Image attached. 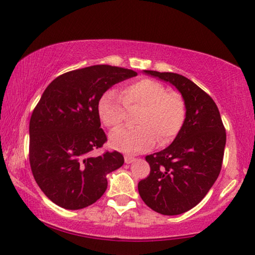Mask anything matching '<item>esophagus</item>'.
Wrapping results in <instances>:
<instances>
[{"mask_svg":"<svg viewBox=\"0 0 255 255\" xmlns=\"http://www.w3.org/2000/svg\"><path fill=\"white\" fill-rule=\"evenodd\" d=\"M135 158L133 156H131V155H125L124 156V161L125 163H131V162H133Z\"/></svg>","mask_w":255,"mask_h":255,"instance_id":"34e87169","label":"esophagus"}]
</instances>
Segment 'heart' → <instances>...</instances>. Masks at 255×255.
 Wrapping results in <instances>:
<instances>
[{
  "label": "heart",
  "instance_id": "1",
  "mask_svg": "<svg viewBox=\"0 0 255 255\" xmlns=\"http://www.w3.org/2000/svg\"><path fill=\"white\" fill-rule=\"evenodd\" d=\"M122 101L121 102L120 100ZM139 109L135 128H119L109 136L110 145L124 152L139 153L153 148L155 143L167 145L182 130L186 119V103L177 91H168L157 80L142 78L121 90L106 91L98 101V115L108 128L123 123L125 109Z\"/></svg>",
  "mask_w": 255,
  "mask_h": 255
}]
</instances>
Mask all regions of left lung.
I'll use <instances>...</instances> for the list:
<instances>
[{
    "label": "left lung",
    "instance_id": "8db88e82",
    "mask_svg": "<svg viewBox=\"0 0 255 255\" xmlns=\"http://www.w3.org/2000/svg\"><path fill=\"white\" fill-rule=\"evenodd\" d=\"M176 86L186 103V119L172 143L147 155L150 171L138 184L143 202L163 215H179L197 206L222 168L227 133L219 108L186 77L145 70Z\"/></svg>",
    "mask_w": 255,
    "mask_h": 255
}]
</instances>
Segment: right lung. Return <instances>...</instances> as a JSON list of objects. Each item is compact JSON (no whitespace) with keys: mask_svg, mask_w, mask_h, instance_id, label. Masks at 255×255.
I'll list each match as a JSON object with an SVG mask.
<instances>
[{"mask_svg":"<svg viewBox=\"0 0 255 255\" xmlns=\"http://www.w3.org/2000/svg\"><path fill=\"white\" fill-rule=\"evenodd\" d=\"M136 75L93 65L65 72L47 86L29 121L28 158L36 184L54 204L71 210L94 204L108 186L107 173L123 165L117 150L91 156L107 142L97 107L108 88Z\"/></svg>","mask_w":255,"mask_h":255,"instance_id":"right-lung-1","label":"right lung"}]
</instances>
